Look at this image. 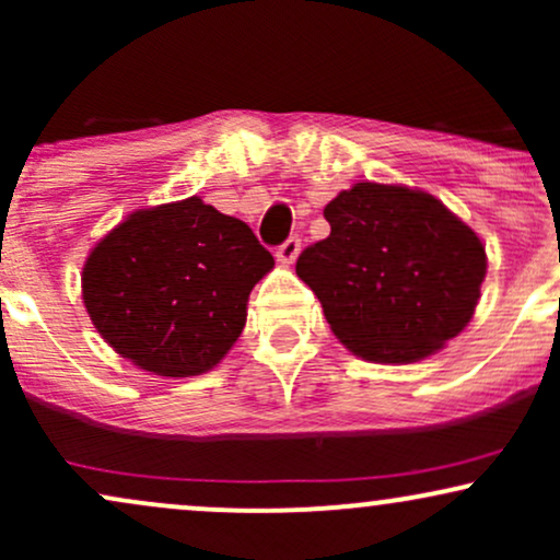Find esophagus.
<instances>
[{
    "instance_id": "34e87169",
    "label": "esophagus",
    "mask_w": 560,
    "mask_h": 560,
    "mask_svg": "<svg viewBox=\"0 0 560 560\" xmlns=\"http://www.w3.org/2000/svg\"><path fill=\"white\" fill-rule=\"evenodd\" d=\"M300 249H302L300 236H289L284 244H279V247H276V258L284 262V266H292V262L298 260Z\"/></svg>"
}]
</instances>
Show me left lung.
I'll list each match as a JSON object with an SVG mask.
<instances>
[{"label":"left lung","instance_id":"8db88e82","mask_svg":"<svg viewBox=\"0 0 560 560\" xmlns=\"http://www.w3.org/2000/svg\"><path fill=\"white\" fill-rule=\"evenodd\" d=\"M331 234L298 258L339 342L374 363H413L464 331L487 273L481 240L440 199L355 184L324 210Z\"/></svg>","mask_w":560,"mask_h":560}]
</instances>
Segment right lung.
Returning a JSON list of instances; mask_svg holds the SVG:
<instances>
[{
    "instance_id": "obj_1",
    "label": "right lung",
    "mask_w": 560,
    "mask_h": 560,
    "mask_svg": "<svg viewBox=\"0 0 560 560\" xmlns=\"http://www.w3.org/2000/svg\"><path fill=\"white\" fill-rule=\"evenodd\" d=\"M273 255L199 197L137 210L83 266V305L115 352L160 376H197L231 350Z\"/></svg>"
}]
</instances>
